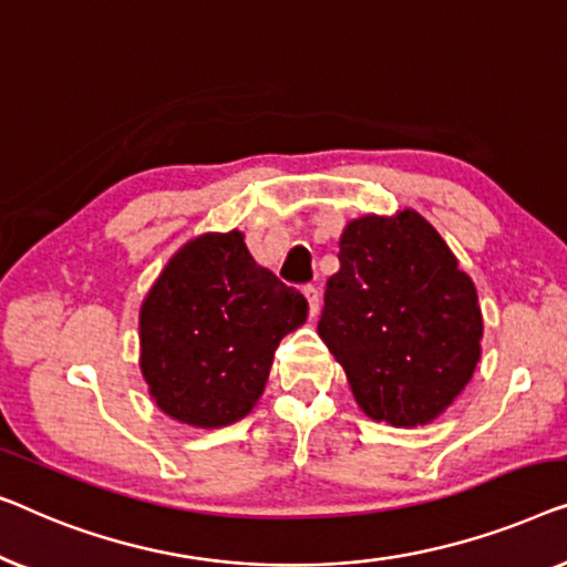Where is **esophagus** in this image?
I'll return each instance as SVG.
<instances>
[{
  "instance_id": "esophagus-1",
  "label": "esophagus",
  "mask_w": 567,
  "mask_h": 567,
  "mask_svg": "<svg viewBox=\"0 0 567 567\" xmlns=\"http://www.w3.org/2000/svg\"><path fill=\"white\" fill-rule=\"evenodd\" d=\"M302 295H306V300H308V313H310V318H316L318 310H321V295H318V290H316L313 285L302 287Z\"/></svg>"
}]
</instances>
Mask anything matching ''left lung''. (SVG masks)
Listing matches in <instances>:
<instances>
[{
    "instance_id": "obj_1",
    "label": "left lung",
    "mask_w": 567,
    "mask_h": 567,
    "mask_svg": "<svg viewBox=\"0 0 567 567\" xmlns=\"http://www.w3.org/2000/svg\"><path fill=\"white\" fill-rule=\"evenodd\" d=\"M318 337L372 421L424 426L450 409L483 354L475 282L411 207L362 215L339 238Z\"/></svg>"
}]
</instances>
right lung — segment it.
Segmentation results:
<instances>
[{"instance_id":"add662e5","label":"right lung","mask_w":567,"mask_h":567,"mask_svg":"<svg viewBox=\"0 0 567 567\" xmlns=\"http://www.w3.org/2000/svg\"><path fill=\"white\" fill-rule=\"evenodd\" d=\"M306 316V298L254 261L241 230L189 238L141 302L151 401L195 429L234 424L257 405L275 349Z\"/></svg>"}]
</instances>
